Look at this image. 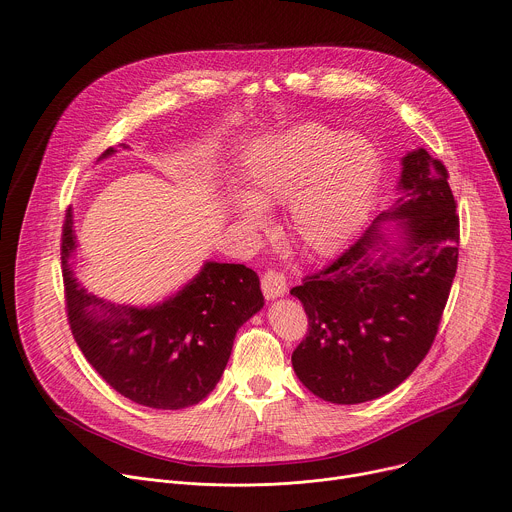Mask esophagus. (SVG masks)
<instances>
[{
  "instance_id": "esophagus-1",
  "label": "esophagus",
  "mask_w": 512,
  "mask_h": 512,
  "mask_svg": "<svg viewBox=\"0 0 512 512\" xmlns=\"http://www.w3.org/2000/svg\"><path fill=\"white\" fill-rule=\"evenodd\" d=\"M261 290H263V296L267 300H275L280 298L288 292V282H286V275L284 273H277V271H267L263 277H261Z\"/></svg>"
}]
</instances>
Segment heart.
I'll return each instance as SVG.
<instances>
[{"label":"heart","instance_id":"b5f03b06","mask_svg":"<svg viewBox=\"0 0 512 512\" xmlns=\"http://www.w3.org/2000/svg\"><path fill=\"white\" fill-rule=\"evenodd\" d=\"M380 179V155L367 138L316 122L257 138L243 157V194L230 214L249 230L263 208L288 204V228L310 253L339 251L365 218Z\"/></svg>","mask_w":512,"mask_h":512}]
</instances>
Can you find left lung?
I'll use <instances>...</instances> for the list:
<instances>
[{
    "mask_svg": "<svg viewBox=\"0 0 512 512\" xmlns=\"http://www.w3.org/2000/svg\"><path fill=\"white\" fill-rule=\"evenodd\" d=\"M396 194L333 263L290 292L308 314L294 371L333 404L398 388L429 353L449 298L459 218L447 169L416 147L400 159Z\"/></svg>",
    "mask_w": 512,
    "mask_h": 512,
    "instance_id": "left-lung-1",
    "label": "left lung"
}]
</instances>
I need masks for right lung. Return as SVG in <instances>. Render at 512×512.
<instances>
[{"label": "right lung", "instance_id": "1", "mask_svg": "<svg viewBox=\"0 0 512 512\" xmlns=\"http://www.w3.org/2000/svg\"><path fill=\"white\" fill-rule=\"evenodd\" d=\"M130 147H110L98 161ZM73 210L63 226V282L71 333L98 374L124 398L159 410L204 400L228 363L232 341L265 300L259 275L239 263L204 261L192 280L151 306L116 304L75 277Z\"/></svg>", "mask_w": 512, "mask_h": 512}]
</instances>
